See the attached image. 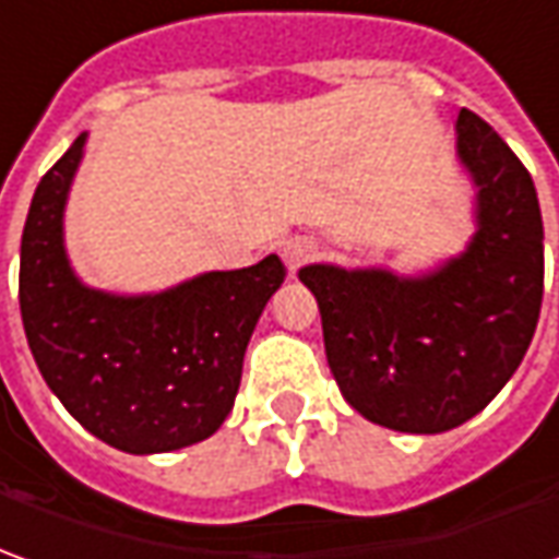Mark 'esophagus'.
Listing matches in <instances>:
<instances>
[{
	"mask_svg": "<svg viewBox=\"0 0 559 559\" xmlns=\"http://www.w3.org/2000/svg\"><path fill=\"white\" fill-rule=\"evenodd\" d=\"M281 257H284L287 269L296 272V269H302V265L318 257V241H311V238H290V241H284Z\"/></svg>",
	"mask_w": 559,
	"mask_h": 559,
	"instance_id": "1",
	"label": "esophagus"
}]
</instances>
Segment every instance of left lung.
<instances>
[{
	"instance_id": "left-lung-1",
	"label": "left lung",
	"mask_w": 559,
	"mask_h": 559,
	"mask_svg": "<svg viewBox=\"0 0 559 559\" xmlns=\"http://www.w3.org/2000/svg\"><path fill=\"white\" fill-rule=\"evenodd\" d=\"M477 183L468 250L425 278L306 265L330 373L364 419L407 435L468 423L514 376L545 294V231L533 177L480 116L455 119Z\"/></svg>"
}]
</instances>
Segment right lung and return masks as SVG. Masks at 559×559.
<instances>
[{
  "label": "right lung",
  "mask_w": 559,
  "mask_h": 559,
  "mask_svg": "<svg viewBox=\"0 0 559 559\" xmlns=\"http://www.w3.org/2000/svg\"><path fill=\"white\" fill-rule=\"evenodd\" d=\"M85 134L36 186L21 238V318L72 419L124 453H170L231 413L250 333L287 278L278 257L155 296L88 290L63 253V204Z\"/></svg>",
  "instance_id": "add662e5"
}]
</instances>
